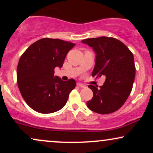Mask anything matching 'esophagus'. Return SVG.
<instances>
[{"mask_svg": "<svg viewBox=\"0 0 153 153\" xmlns=\"http://www.w3.org/2000/svg\"><path fill=\"white\" fill-rule=\"evenodd\" d=\"M77 85H78V86H79L80 88H84V87H85V85H83V84L80 83V82H78V83H77Z\"/></svg>", "mask_w": 153, "mask_h": 153, "instance_id": "esophagus-1", "label": "esophagus"}]
</instances>
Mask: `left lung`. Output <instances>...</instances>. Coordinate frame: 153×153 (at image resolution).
I'll use <instances>...</instances> for the list:
<instances>
[{
    "label": "left lung",
    "mask_w": 153,
    "mask_h": 153,
    "mask_svg": "<svg viewBox=\"0 0 153 153\" xmlns=\"http://www.w3.org/2000/svg\"><path fill=\"white\" fill-rule=\"evenodd\" d=\"M96 52V64L92 76H106L100 88L89 85L94 96L87 106L100 114L116 111L125 103L132 89L135 78L134 56L122 42L113 37L101 36L82 41Z\"/></svg>",
    "instance_id": "8db88e82"
}]
</instances>
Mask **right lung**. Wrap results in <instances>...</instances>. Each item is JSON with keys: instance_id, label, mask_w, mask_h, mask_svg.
I'll list each match as a JSON object with an SVG mask.
<instances>
[{"instance_id": "obj_1", "label": "right lung", "mask_w": 153, "mask_h": 153, "mask_svg": "<svg viewBox=\"0 0 153 153\" xmlns=\"http://www.w3.org/2000/svg\"><path fill=\"white\" fill-rule=\"evenodd\" d=\"M75 44L58 39L35 42L21 56L17 67V83L26 103L39 113L57 111L65 105L74 89V79L63 81L54 76V68H62L68 52Z\"/></svg>"}]
</instances>
